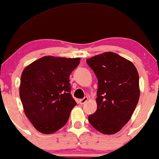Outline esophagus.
Segmentation results:
<instances>
[{"mask_svg": "<svg viewBox=\"0 0 159 159\" xmlns=\"http://www.w3.org/2000/svg\"><path fill=\"white\" fill-rule=\"evenodd\" d=\"M88 100H89V98H88V97H85V98H83V99H80L79 102H80V104H84L85 102L87 101Z\"/></svg>", "mask_w": 159, "mask_h": 159, "instance_id": "1", "label": "esophagus"}]
</instances>
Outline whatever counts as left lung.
<instances>
[{
  "label": "left lung",
  "mask_w": 159,
  "mask_h": 159,
  "mask_svg": "<svg viewBox=\"0 0 159 159\" xmlns=\"http://www.w3.org/2000/svg\"><path fill=\"white\" fill-rule=\"evenodd\" d=\"M98 78L97 111L89 123L106 135L118 132L131 118L140 97L139 76L132 61L113 52L88 59Z\"/></svg>",
  "instance_id": "8db88e82"
}]
</instances>
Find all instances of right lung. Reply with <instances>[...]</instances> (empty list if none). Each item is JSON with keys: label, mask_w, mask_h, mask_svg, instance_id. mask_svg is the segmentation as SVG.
Segmentation results:
<instances>
[{"label": "right lung", "mask_w": 159, "mask_h": 159, "mask_svg": "<svg viewBox=\"0 0 159 159\" xmlns=\"http://www.w3.org/2000/svg\"><path fill=\"white\" fill-rule=\"evenodd\" d=\"M80 61V58L48 56L24 69L20 98L26 116L39 132L53 133L68 122L76 105L70 94L69 76Z\"/></svg>", "instance_id": "add662e5"}]
</instances>
